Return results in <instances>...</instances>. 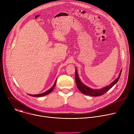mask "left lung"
<instances>
[{"mask_svg":"<svg viewBox=\"0 0 134 134\" xmlns=\"http://www.w3.org/2000/svg\"><path fill=\"white\" fill-rule=\"evenodd\" d=\"M121 70L118 77L116 80H114L113 82H112L111 84H110L109 85L107 86L102 88L101 89H92L91 88H89L88 87L86 86L83 83H82L79 77L77 70L76 69L75 70V81L76 83V85H77V88L79 90L84 94L89 95V96H92V97H98L100 96V95H102L105 93L107 91H108L111 87H112L114 85H115L118 81H119L120 75L121 74Z\"/></svg>","mask_w":134,"mask_h":134,"instance_id":"1","label":"left lung"}]
</instances>
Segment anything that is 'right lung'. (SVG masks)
I'll use <instances>...</instances> for the list:
<instances>
[{
  "label": "right lung",
  "mask_w": 134,
  "mask_h": 134,
  "mask_svg": "<svg viewBox=\"0 0 134 134\" xmlns=\"http://www.w3.org/2000/svg\"><path fill=\"white\" fill-rule=\"evenodd\" d=\"M56 82H57V80H55V82H54V85L52 86V87L51 88H50L48 91H46V92H44V93H43L39 94H36V95H31V94H29V95H30V96H32V97H40L44 96V95H46L49 94V93H51V92L53 91V90L54 89V87H55V84H56Z\"/></svg>",
  "instance_id": "obj_1"
}]
</instances>
